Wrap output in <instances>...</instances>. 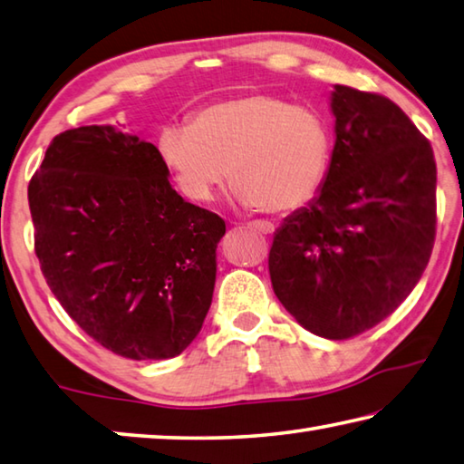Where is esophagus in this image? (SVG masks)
<instances>
[{
    "label": "esophagus",
    "mask_w": 464,
    "mask_h": 464,
    "mask_svg": "<svg viewBox=\"0 0 464 464\" xmlns=\"http://www.w3.org/2000/svg\"><path fill=\"white\" fill-rule=\"evenodd\" d=\"M250 227H253V230H256V232H261V234H273V224H269V222H253L250 224Z\"/></svg>",
    "instance_id": "34e87169"
}]
</instances>
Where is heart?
Wrapping results in <instances>:
<instances>
[{
	"mask_svg": "<svg viewBox=\"0 0 464 464\" xmlns=\"http://www.w3.org/2000/svg\"><path fill=\"white\" fill-rule=\"evenodd\" d=\"M157 152L185 199L211 201L230 175L245 208L291 214L310 206L326 183L332 132L310 105L253 92L206 105L189 126H162Z\"/></svg>",
	"mask_w": 464,
	"mask_h": 464,
	"instance_id": "heart-1",
	"label": "heart"
}]
</instances>
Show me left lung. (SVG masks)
Masks as SVG:
<instances>
[{
	"instance_id": "1",
	"label": "left lung",
	"mask_w": 464,
	"mask_h": 464,
	"mask_svg": "<svg viewBox=\"0 0 464 464\" xmlns=\"http://www.w3.org/2000/svg\"><path fill=\"white\" fill-rule=\"evenodd\" d=\"M336 144L310 206L273 238L275 295L305 330L346 340L401 305L436 237V160L389 97L336 85Z\"/></svg>"
}]
</instances>
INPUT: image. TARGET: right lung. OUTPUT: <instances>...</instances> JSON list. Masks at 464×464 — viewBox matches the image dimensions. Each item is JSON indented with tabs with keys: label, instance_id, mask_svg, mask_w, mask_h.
Instances as JSON below:
<instances>
[{
	"label": "right lung",
	"instance_id": "obj_1",
	"mask_svg": "<svg viewBox=\"0 0 464 464\" xmlns=\"http://www.w3.org/2000/svg\"><path fill=\"white\" fill-rule=\"evenodd\" d=\"M28 201L40 271L89 338L132 361L191 344L226 224L170 187L157 146L111 126L67 130L32 175Z\"/></svg>",
	"mask_w": 464,
	"mask_h": 464
}]
</instances>
